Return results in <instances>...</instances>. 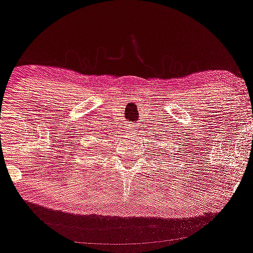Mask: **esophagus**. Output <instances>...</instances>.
Segmentation results:
<instances>
[{"label":"esophagus","mask_w":253,"mask_h":253,"mask_svg":"<svg viewBox=\"0 0 253 253\" xmlns=\"http://www.w3.org/2000/svg\"><path fill=\"white\" fill-rule=\"evenodd\" d=\"M130 130L132 131V132H136V131H137V126H130Z\"/></svg>","instance_id":"esophagus-1"}]
</instances>
